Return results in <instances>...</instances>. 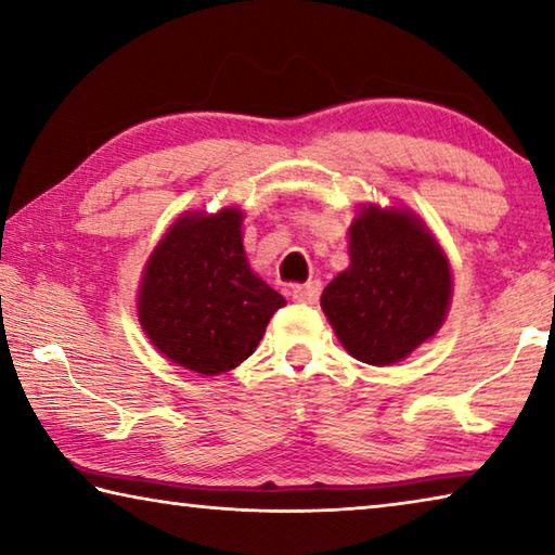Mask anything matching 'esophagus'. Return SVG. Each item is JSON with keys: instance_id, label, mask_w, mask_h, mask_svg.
I'll use <instances>...</instances> for the list:
<instances>
[{"instance_id": "obj_1", "label": "esophagus", "mask_w": 555, "mask_h": 555, "mask_svg": "<svg viewBox=\"0 0 555 555\" xmlns=\"http://www.w3.org/2000/svg\"><path fill=\"white\" fill-rule=\"evenodd\" d=\"M291 296H294L296 304H315L318 296H321V281H308V284H298L291 288Z\"/></svg>"}]
</instances>
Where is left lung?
I'll use <instances>...</instances> for the list:
<instances>
[{"instance_id": "obj_1", "label": "left lung", "mask_w": 555, "mask_h": 555, "mask_svg": "<svg viewBox=\"0 0 555 555\" xmlns=\"http://www.w3.org/2000/svg\"><path fill=\"white\" fill-rule=\"evenodd\" d=\"M453 276L416 215L364 205L350 224V267L321 296L337 340L354 360L401 362L443 325Z\"/></svg>"}]
</instances>
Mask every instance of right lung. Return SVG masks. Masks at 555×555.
I'll return each instance as SVG.
<instances>
[{"instance_id":"obj_1","label":"right lung","mask_w":555,"mask_h":555,"mask_svg":"<svg viewBox=\"0 0 555 555\" xmlns=\"http://www.w3.org/2000/svg\"><path fill=\"white\" fill-rule=\"evenodd\" d=\"M242 210L185 212L149 257L139 286V323L168 360L222 374L257 350L286 300L249 269Z\"/></svg>"}]
</instances>
